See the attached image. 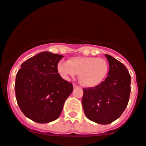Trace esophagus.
Here are the masks:
<instances>
[{
	"label": "esophagus",
	"mask_w": 146,
	"mask_h": 146,
	"mask_svg": "<svg viewBox=\"0 0 146 146\" xmlns=\"http://www.w3.org/2000/svg\"><path fill=\"white\" fill-rule=\"evenodd\" d=\"M73 87H74V89H76V88H79L80 86H78V85H76V84H73Z\"/></svg>",
	"instance_id": "obj_1"
}]
</instances>
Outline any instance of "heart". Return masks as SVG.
<instances>
[{
  "label": "heart",
  "instance_id": "heart-1",
  "mask_svg": "<svg viewBox=\"0 0 146 146\" xmlns=\"http://www.w3.org/2000/svg\"><path fill=\"white\" fill-rule=\"evenodd\" d=\"M57 70L65 79L79 74L81 84L86 87H96L105 80L109 71V65L104 59L94 57H78L68 62H60Z\"/></svg>",
  "mask_w": 146,
  "mask_h": 146
}]
</instances>
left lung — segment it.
<instances>
[{"label":"left lung","instance_id":"1","mask_svg":"<svg viewBox=\"0 0 146 146\" xmlns=\"http://www.w3.org/2000/svg\"><path fill=\"white\" fill-rule=\"evenodd\" d=\"M110 70L105 81L96 87L84 88L82 107L86 116L98 124H110L127 107L130 94L131 77L121 62L105 54Z\"/></svg>","mask_w":146,"mask_h":146}]
</instances>
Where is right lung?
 <instances>
[{
  "instance_id": "add662e5",
  "label": "right lung",
  "mask_w": 146,
  "mask_h": 146,
  "mask_svg": "<svg viewBox=\"0 0 146 146\" xmlns=\"http://www.w3.org/2000/svg\"><path fill=\"white\" fill-rule=\"evenodd\" d=\"M63 55L42 52L21 65L16 77L17 103L23 114L32 121L47 123L59 118L66 98L73 90L57 70Z\"/></svg>"
}]
</instances>
